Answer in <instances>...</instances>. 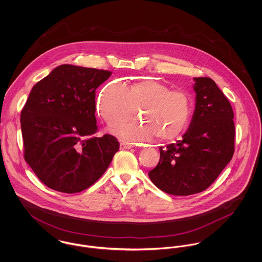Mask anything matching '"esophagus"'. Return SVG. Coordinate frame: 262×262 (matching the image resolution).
<instances>
[{
	"mask_svg": "<svg viewBox=\"0 0 262 262\" xmlns=\"http://www.w3.org/2000/svg\"><path fill=\"white\" fill-rule=\"evenodd\" d=\"M132 147H134V145L131 144V143H127V142H121L120 143V148L121 149H130Z\"/></svg>",
	"mask_w": 262,
	"mask_h": 262,
	"instance_id": "obj_1",
	"label": "esophagus"
}]
</instances>
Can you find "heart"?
Here are the masks:
<instances>
[{
    "label": "heart",
    "mask_w": 262,
    "mask_h": 262,
    "mask_svg": "<svg viewBox=\"0 0 262 262\" xmlns=\"http://www.w3.org/2000/svg\"><path fill=\"white\" fill-rule=\"evenodd\" d=\"M135 111L143 123L124 125L115 130L123 139L146 141L154 136L169 142L187 130L191 118V100L186 92L172 91L167 84L145 79L125 86L118 82L106 85L98 100V112L109 126L131 120Z\"/></svg>",
    "instance_id": "obj_1"
}]
</instances>
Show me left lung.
<instances>
[{
    "instance_id": "obj_1",
    "label": "left lung",
    "mask_w": 262,
    "mask_h": 262,
    "mask_svg": "<svg viewBox=\"0 0 262 262\" xmlns=\"http://www.w3.org/2000/svg\"><path fill=\"white\" fill-rule=\"evenodd\" d=\"M195 109L183 140L160 147V159L148 172L151 182L173 195L210 187L234 154L235 125L231 104L210 77H194Z\"/></svg>"
}]
</instances>
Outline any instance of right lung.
<instances>
[{
    "mask_svg": "<svg viewBox=\"0 0 262 262\" xmlns=\"http://www.w3.org/2000/svg\"><path fill=\"white\" fill-rule=\"evenodd\" d=\"M109 71L62 64L32 88L21 112L24 158L54 190L75 193L94 185L119 150L116 137H96V90Z\"/></svg>",
    "mask_w": 262,
    "mask_h": 262,
    "instance_id": "1",
    "label": "right lung"
}]
</instances>
